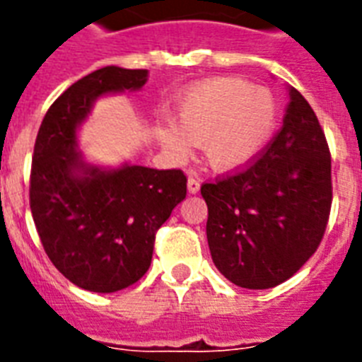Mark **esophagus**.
Instances as JSON below:
<instances>
[{
  "label": "esophagus",
  "instance_id": "34e87169",
  "mask_svg": "<svg viewBox=\"0 0 362 362\" xmlns=\"http://www.w3.org/2000/svg\"><path fill=\"white\" fill-rule=\"evenodd\" d=\"M199 187H201V184H199V178H195V176H189V178H187V192L197 193Z\"/></svg>",
  "mask_w": 362,
  "mask_h": 362
}]
</instances>
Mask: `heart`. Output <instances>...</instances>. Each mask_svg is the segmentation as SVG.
I'll list each match as a JSON object with an SVG mask.
<instances>
[{"instance_id":"1","label":"heart","mask_w":362,"mask_h":362,"mask_svg":"<svg viewBox=\"0 0 362 362\" xmlns=\"http://www.w3.org/2000/svg\"><path fill=\"white\" fill-rule=\"evenodd\" d=\"M278 124L274 95L238 76H218L187 88L175 122L158 127L159 141L176 158L203 146L204 161L218 173H231L261 153Z\"/></svg>"}]
</instances>
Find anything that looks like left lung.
<instances>
[{
	"label": "left lung",
	"instance_id": "obj_1",
	"mask_svg": "<svg viewBox=\"0 0 362 362\" xmlns=\"http://www.w3.org/2000/svg\"><path fill=\"white\" fill-rule=\"evenodd\" d=\"M201 195L212 261L235 286H280L314 255L331 214V152L300 92L289 88L284 124L257 158Z\"/></svg>",
	"mask_w": 362,
	"mask_h": 362
}]
</instances>
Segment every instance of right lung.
I'll return each instance as SVG.
<instances>
[{"label":"right lung","mask_w":362,"mask_h":362,"mask_svg":"<svg viewBox=\"0 0 362 362\" xmlns=\"http://www.w3.org/2000/svg\"><path fill=\"white\" fill-rule=\"evenodd\" d=\"M146 69L109 65L71 84L42 118L33 148L30 209L52 264L75 286L115 293L152 263L156 233L186 199L180 169H101L76 150V129L105 93L141 90Z\"/></svg>","instance_id":"right-lung-1"}]
</instances>
